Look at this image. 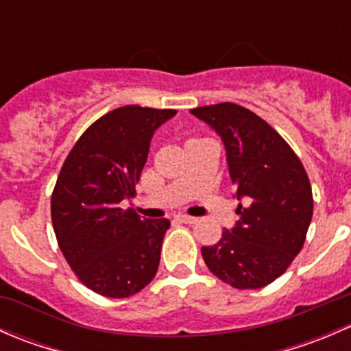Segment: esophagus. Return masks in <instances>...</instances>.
<instances>
[{
  "label": "esophagus",
  "instance_id": "1",
  "mask_svg": "<svg viewBox=\"0 0 351 351\" xmlns=\"http://www.w3.org/2000/svg\"><path fill=\"white\" fill-rule=\"evenodd\" d=\"M180 222H185V224H197L198 217H192V215H178Z\"/></svg>",
  "mask_w": 351,
  "mask_h": 351
}]
</instances>
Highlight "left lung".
<instances>
[{
	"label": "left lung",
	"mask_w": 351,
	"mask_h": 351,
	"mask_svg": "<svg viewBox=\"0 0 351 351\" xmlns=\"http://www.w3.org/2000/svg\"><path fill=\"white\" fill-rule=\"evenodd\" d=\"M226 149L239 219L214 246L208 270L234 289H260L280 277L302 250L313 219V190L302 162L280 134L236 104L190 110Z\"/></svg>",
	"instance_id": "1"
}]
</instances>
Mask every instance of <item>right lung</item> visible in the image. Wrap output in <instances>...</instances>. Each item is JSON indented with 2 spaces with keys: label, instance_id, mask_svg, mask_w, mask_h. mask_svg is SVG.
Segmentation results:
<instances>
[{
  "label": "right lung",
  "instance_id": "add662e5",
  "mask_svg": "<svg viewBox=\"0 0 351 351\" xmlns=\"http://www.w3.org/2000/svg\"><path fill=\"white\" fill-rule=\"evenodd\" d=\"M176 110L127 105L91 123L62 165L51 200L62 254L81 282L123 299L154 278L168 219H141L134 197L154 132Z\"/></svg>",
  "mask_w": 351,
  "mask_h": 351
}]
</instances>
